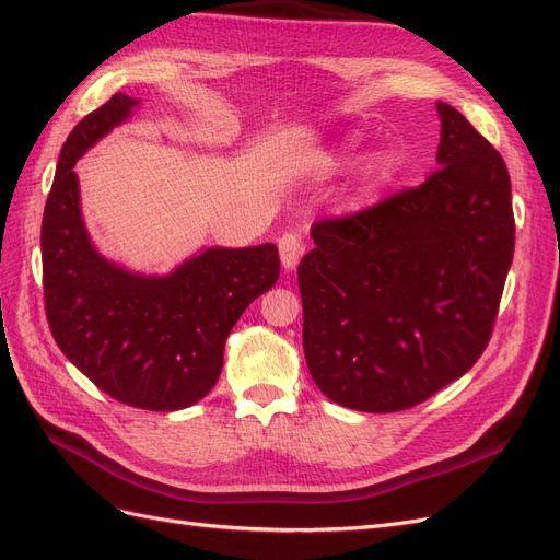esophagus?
<instances>
[{
  "label": "esophagus",
  "instance_id": "esophagus-1",
  "mask_svg": "<svg viewBox=\"0 0 560 560\" xmlns=\"http://www.w3.org/2000/svg\"><path fill=\"white\" fill-rule=\"evenodd\" d=\"M278 249H280V259H282V266L287 270L296 268L299 259L303 257V252H306V245H303L301 235L296 233H282L278 238Z\"/></svg>",
  "mask_w": 560,
  "mask_h": 560
}]
</instances>
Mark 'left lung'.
Listing matches in <instances>:
<instances>
[{"mask_svg":"<svg viewBox=\"0 0 560 560\" xmlns=\"http://www.w3.org/2000/svg\"><path fill=\"white\" fill-rule=\"evenodd\" d=\"M439 167L420 186L313 224L299 264L303 352L331 401L395 413L477 364L514 257L500 151L451 105Z\"/></svg>","mask_w":560,"mask_h":560,"instance_id":"1","label":"left lung"}]
</instances>
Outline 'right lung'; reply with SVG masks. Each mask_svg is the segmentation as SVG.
Segmentation results:
<instances>
[{
	"label": "right lung",
	"instance_id": "add662e5",
	"mask_svg": "<svg viewBox=\"0 0 560 560\" xmlns=\"http://www.w3.org/2000/svg\"><path fill=\"white\" fill-rule=\"evenodd\" d=\"M138 105L114 93L65 140L42 222L44 308L81 374L116 401L177 411L214 387L224 346L249 303L278 282L276 245L206 249L167 278H142L100 257L79 208L77 159Z\"/></svg>",
	"mask_w": 560,
	"mask_h": 560
}]
</instances>
